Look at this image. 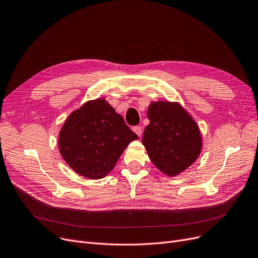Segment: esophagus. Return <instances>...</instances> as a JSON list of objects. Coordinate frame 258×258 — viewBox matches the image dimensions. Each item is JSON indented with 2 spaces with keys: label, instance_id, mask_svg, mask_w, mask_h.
<instances>
[{
  "label": "esophagus",
  "instance_id": "obj_1",
  "mask_svg": "<svg viewBox=\"0 0 258 258\" xmlns=\"http://www.w3.org/2000/svg\"><path fill=\"white\" fill-rule=\"evenodd\" d=\"M132 130L135 131L139 137H141V136H142V132H143V130H142V127H141V126H135V127L132 128Z\"/></svg>",
  "mask_w": 258,
  "mask_h": 258
}]
</instances>
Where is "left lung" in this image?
<instances>
[{
    "instance_id": "1",
    "label": "left lung",
    "mask_w": 258,
    "mask_h": 258,
    "mask_svg": "<svg viewBox=\"0 0 258 258\" xmlns=\"http://www.w3.org/2000/svg\"><path fill=\"white\" fill-rule=\"evenodd\" d=\"M149 125L142 143L151 162L168 176H176L199 157L202 141L199 127L178 102L157 101L149 106Z\"/></svg>"
}]
</instances>
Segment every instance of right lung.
Returning <instances> with one entry per match:
<instances>
[{"mask_svg":"<svg viewBox=\"0 0 258 258\" xmlns=\"http://www.w3.org/2000/svg\"><path fill=\"white\" fill-rule=\"evenodd\" d=\"M137 139L105 99H95L68 117L59 135V150L80 176L97 180L107 176L129 143Z\"/></svg>","mask_w":258,"mask_h":258,"instance_id":"obj_1","label":"right lung"}]
</instances>
